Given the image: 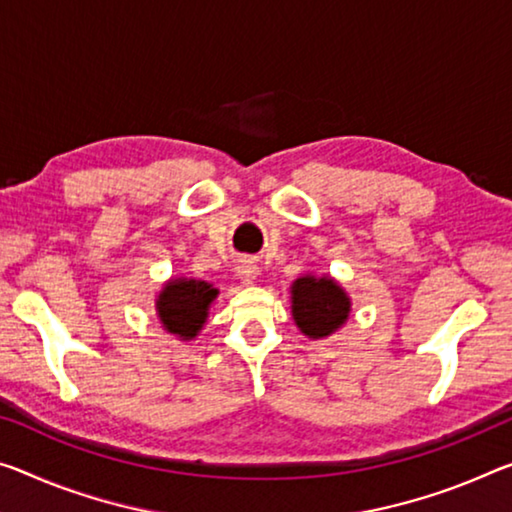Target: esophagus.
Here are the masks:
<instances>
[{
  "instance_id": "obj_1",
  "label": "esophagus",
  "mask_w": 512,
  "mask_h": 512,
  "mask_svg": "<svg viewBox=\"0 0 512 512\" xmlns=\"http://www.w3.org/2000/svg\"><path fill=\"white\" fill-rule=\"evenodd\" d=\"M237 273H239L243 285H253V282L257 280V275H259L257 264L253 262V259H243V262L237 266Z\"/></svg>"
}]
</instances>
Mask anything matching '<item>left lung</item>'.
<instances>
[{
  "label": "left lung",
  "mask_w": 512,
  "mask_h": 512,
  "mask_svg": "<svg viewBox=\"0 0 512 512\" xmlns=\"http://www.w3.org/2000/svg\"><path fill=\"white\" fill-rule=\"evenodd\" d=\"M291 314L303 335L321 339L344 326L351 298L330 275H303L291 285Z\"/></svg>",
  "instance_id": "obj_1"
}]
</instances>
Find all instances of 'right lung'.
Returning a JSON list of instances; mask_svg holds the SVG:
<instances>
[{
	"label": "right lung",
	"mask_w": 512,
	"mask_h": 512,
	"mask_svg": "<svg viewBox=\"0 0 512 512\" xmlns=\"http://www.w3.org/2000/svg\"><path fill=\"white\" fill-rule=\"evenodd\" d=\"M218 296V289L205 280L173 278L168 280L157 298L159 321L170 335L193 339L202 330L209 314V305Z\"/></svg>",
	"instance_id": "1"
}]
</instances>
